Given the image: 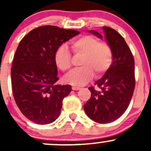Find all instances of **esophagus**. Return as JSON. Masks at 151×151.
Segmentation results:
<instances>
[{
  "label": "esophagus",
  "mask_w": 151,
  "mask_h": 151,
  "mask_svg": "<svg viewBox=\"0 0 151 151\" xmlns=\"http://www.w3.org/2000/svg\"><path fill=\"white\" fill-rule=\"evenodd\" d=\"M80 88H79V87H75V86H72V90L73 91H78V90H80Z\"/></svg>",
  "instance_id": "esophagus-1"
}]
</instances>
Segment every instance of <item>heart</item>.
Returning <instances> with one entry per match:
<instances>
[{"label": "heart", "instance_id": "heart-1", "mask_svg": "<svg viewBox=\"0 0 151 151\" xmlns=\"http://www.w3.org/2000/svg\"><path fill=\"white\" fill-rule=\"evenodd\" d=\"M73 52L83 55L81 66L65 77L66 83L76 86H82L91 81L94 71L98 75L104 74L112 62V49L105 42L92 36H84L74 39L71 43ZM55 65L61 71H67L71 66V55L66 45L59 46L55 53Z\"/></svg>", "mask_w": 151, "mask_h": 151}]
</instances>
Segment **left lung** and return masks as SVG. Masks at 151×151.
<instances>
[{"label": "left lung", "mask_w": 151, "mask_h": 151, "mask_svg": "<svg viewBox=\"0 0 151 151\" xmlns=\"http://www.w3.org/2000/svg\"><path fill=\"white\" fill-rule=\"evenodd\" d=\"M105 41L112 52V63L102 77L95 83L90 99L84 104L85 112L91 120L108 123L119 118L129 106L135 86L134 60L126 41L119 33L109 27H103ZM88 32L102 39L93 30Z\"/></svg>", "instance_id": "8db88e82"}]
</instances>
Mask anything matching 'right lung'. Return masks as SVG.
Wrapping results in <instances>:
<instances>
[{
    "mask_svg": "<svg viewBox=\"0 0 151 151\" xmlns=\"http://www.w3.org/2000/svg\"><path fill=\"white\" fill-rule=\"evenodd\" d=\"M80 33L45 25L32 30L19 42L11 69L12 92L19 110L32 122L49 124L60 115L63 99L71 87L56 84L55 53Z\"/></svg>",
    "mask_w": 151,
    "mask_h": 151,
    "instance_id": "1",
    "label": "right lung"
}]
</instances>
